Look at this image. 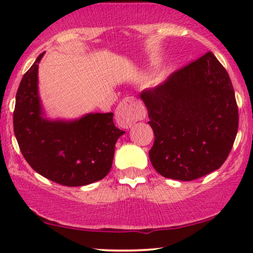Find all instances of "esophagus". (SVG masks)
I'll use <instances>...</instances> for the list:
<instances>
[{
    "mask_svg": "<svg viewBox=\"0 0 253 253\" xmlns=\"http://www.w3.org/2000/svg\"><path fill=\"white\" fill-rule=\"evenodd\" d=\"M145 115H146V112L144 107L136 99L129 96V98L123 99L117 107L115 120L120 126L129 129L137 121L143 120Z\"/></svg>",
    "mask_w": 253,
    "mask_h": 253,
    "instance_id": "34e87169",
    "label": "esophagus"
}]
</instances>
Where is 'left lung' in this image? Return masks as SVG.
Returning a JSON list of instances; mask_svg holds the SVG:
<instances>
[{"instance_id":"obj_1","label":"left lung","mask_w":253,"mask_h":253,"mask_svg":"<svg viewBox=\"0 0 253 253\" xmlns=\"http://www.w3.org/2000/svg\"><path fill=\"white\" fill-rule=\"evenodd\" d=\"M140 98L155 137L148 154L159 174L192 181L223 165L237 134L238 108L229 75L213 53Z\"/></svg>"}]
</instances>
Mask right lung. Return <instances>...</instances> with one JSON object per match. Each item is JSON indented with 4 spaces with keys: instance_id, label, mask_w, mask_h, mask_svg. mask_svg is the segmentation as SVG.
Wrapping results in <instances>:
<instances>
[{
    "instance_id": "add662e5",
    "label": "right lung",
    "mask_w": 253,
    "mask_h": 253,
    "mask_svg": "<svg viewBox=\"0 0 253 253\" xmlns=\"http://www.w3.org/2000/svg\"><path fill=\"white\" fill-rule=\"evenodd\" d=\"M40 54L23 76L16 94L13 131L20 152L43 177L67 186L100 181L113 165L115 144L124 133L113 113H89L76 120L46 117L38 88Z\"/></svg>"
}]
</instances>
